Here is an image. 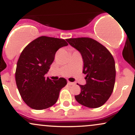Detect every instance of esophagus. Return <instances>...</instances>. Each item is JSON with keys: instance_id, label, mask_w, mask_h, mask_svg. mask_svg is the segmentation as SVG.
Returning <instances> with one entry per match:
<instances>
[{"instance_id": "esophagus-1", "label": "esophagus", "mask_w": 135, "mask_h": 135, "mask_svg": "<svg viewBox=\"0 0 135 135\" xmlns=\"http://www.w3.org/2000/svg\"><path fill=\"white\" fill-rule=\"evenodd\" d=\"M67 83H68V84L70 85V86H72V85L74 84V83H72V82H70V81H68Z\"/></svg>"}]
</instances>
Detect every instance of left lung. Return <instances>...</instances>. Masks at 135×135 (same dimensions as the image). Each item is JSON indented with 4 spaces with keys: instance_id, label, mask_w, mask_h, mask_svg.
<instances>
[{
    "instance_id": "obj_1",
    "label": "left lung",
    "mask_w": 135,
    "mask_h": 135,
    "mask_svg": "<svg viewBox=\"0 0 135 135\" xmlns=\"http://www.w3.org/2000/svg\"><path fill=\"white\" fill-rule=\"evenodd\" d=\"M66 41L80 52L84 62L86 84L79 85L81 92L75 96L80 104L89 108L103 105L112 94L115 80V61L98 42L91 38H68Z\"/></svg>"
}]
</instances>
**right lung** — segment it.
<instances>
[{
	"instance_id": "add662e5",
	"label": "right lung",
	"mask_w": 135,
	"mask_h": 135,
	"mask_svg": "<svg viewBox=\"0 0 135 135\" xmlns=\"http://www.w3.org/2000/svg\"><path fill=\"white\" fill-rule=\"evenodd\" d=\"M68 46L64 39L42 36L31 42L17 62L15 79L18 91L28 106L46 109L56 103L60 91L67 81L61 77L52 80L44 77L60 48Z\"/></svg>"
}]
</instances>
